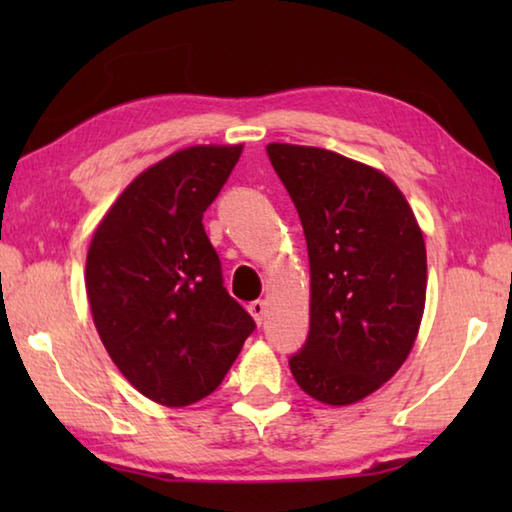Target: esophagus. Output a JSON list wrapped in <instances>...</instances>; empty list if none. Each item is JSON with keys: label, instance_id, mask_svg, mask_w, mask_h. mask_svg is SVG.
<instances>
[{"label": "esophagus", "instance_id": "esophagus-1", "mask_svg": "<svg viewBox=\"0 0 512 512\" xmlns=\"http://www.w3.org/2000/svg\"><path fill=\"white\" fill-rule=\"evenodd\" d=\"M248 311H250V314H253V318L257 320V325H262L264 320H266V314H268V305H266V300H255V302H250V305H248Z\"/></svg>", "mask_w": 512, "mask_h": 512}]
</instances>
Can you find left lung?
I'll return each instance as SVG.
<instances>
[{
	"label": "left lung",
	"instance_id": "8db88e82",
	"mask_svg": "<svg viewBox=\"0 0 512 512\" xmlns=\"http://www.w3.org/2000/svg\"><path fill=\"white\" fill-rule=\"evenodd\" d=\"M296 205L311 268L309 334L289 357L298 386L343 406L375 393L409 357L427 296V250L384 173L314 146L268 144Z\"/></svg>",
	"mask_w": 512,
	"mask_h": 512
}]
</instances>
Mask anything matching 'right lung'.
I'll list each match as a JSON object with an SVG mask.
<instances>
[{
    "mask_svg": "<svg viewBox=\"0 0 512 512\" xmlns=\"http://www.w3.org/2000/svg\"><path fill=\"white\" fill-rule=\"evenodd\" d=\"M241 146H192L140 173L94 232L85 287L103 345L131 384L164 406L203 400L255 320L223 287L203 212Z\"/></svg>",
    "mask_w": 512,
    "mask_h": 512,
    "instance_id": "add662e5",
    "label": "right lung"
}]
</instances>
